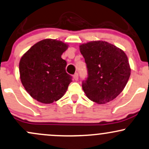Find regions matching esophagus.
<instances>
[{"mask_svg":"<svg viewBox=\"0 0 149 149\" xmlns=\"http://www.w3.org/2000/svg\"><path fill=\"white\" fill-rule=\"evenodd\" d=\"M73 78H74L75 81H78V74L77 73H76L74 75H73Z\"/></svg>","mask_w":149,"mask_h":149,"instance_id":"1","label":"esophagus"}]
</instances>
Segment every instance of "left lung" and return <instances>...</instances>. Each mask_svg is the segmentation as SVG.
Wrapping results in <instances>:
<instances>
[{"instance_id":"obj_1","label":"left lung","mask_w":149,"mask_h":149,"mask_svg":"<svg viewBox=\"0 0 149 149\" xmlns=\"http://www.w3.org/2000/svg\"><path fill=\"white\" fill-rule=\"evenodd\" d=\"M88 77L82 81L86 96L97 104L110 102L122 93L130 78L131 68L125 52L103 41L80 46Z\"/></svg>"}]
</instances>
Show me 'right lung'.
<instances>
[{
	"label": "right lung",
	"mask_w": 149,
	"mask_h": 149,
	"mask_svg": "<svg viewBox=\"0 0 149 149\" xmlns=\"http://www.w3.org/2000/svg\"><path fill=\"white\" fill-rule=\"evenodd\" d=\"M67 48L61 41L46 39L32 46L21 58V82L39 102L52 103L66 92L72 76L66 73L67 63L61 55Z\"/></svg>",
	"instance_id": "obj_1"
}]
</instances>
